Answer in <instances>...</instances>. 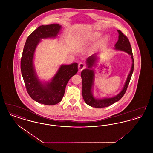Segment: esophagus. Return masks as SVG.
<instances>
[{"label":"esophagus","mask_w":153,"mask_h":153,"mask_svg":"<svg viewBox=\"0 0 153 153\" xmlns=\"http://www.w3.org/2000/svg\"><path fill=\"white\" fill-rule=\"evenodd\" d=\"M85 68H86V65L84 62H80V64H79V69L80 71H82Z\"/></svg>","instance_id":"1"}]
</instances>
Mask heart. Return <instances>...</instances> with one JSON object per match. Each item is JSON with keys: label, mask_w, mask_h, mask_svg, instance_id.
Wrapping results in <instances>:
<instances>
[{"label": "heart", "mask_w": 153, "mask_h": 153, "mask_svg": "<svg viewBox=\"0 0 153 153\" xmlns=\"http://www.w3.org/2000/svg\"><path fill=\"white\" fill-rule=\"evenodd\" d=\"M100 36V34L99 33H95L94 34H92V36H91V39H96L97 38H98ZM107 40V37H104L102 39V41H105Z\"/></svg>", "instance_id": "b5f03b06"}]
</instances>
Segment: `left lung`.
<instances>
[{"label": "left lung", "mask_w": 153, "mask_h": 153, "mask_svg": "<svg viewBox=\"0 0 153 153\" xmlns=\"http://www.w3.org/2000/svg\"><path fill=\"white\" fill-rule=\"evenodd\" d=\"M117 31L119 33V39L115 45V49L125 51L131 56L132 64L130 72L127 77L123 89L118 95L113 97L96 99L94 97L92 92L94 81V72L93 69H91L95 63L96 56L94 54L88 58L86 61L88 69L82 71L81 77L82 82V97L85 103L91 107L97 108H102L108 107L119 101L125 94L131 80V76L134 71V58L131 45L128 38L121 31L117 30Z\"/></svg>", "instance_id": "left-lung-1"}]
</instances>
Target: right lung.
I'll return each mask as SVG.
<instances>
[{"mask_svg":"<svg viewBox=\"0 0 153 153\" xmlns=\"http://www.w3.org/2000/svg\"><path fill=\"white\" fill-rule=\"evenodd\" d=\"M61 28L59 24L40 26L28 36L21 61L22 77L27 93L34 100L47 105L61 102L69 80L78 71L77 63L62 65L50 82L43 84L38 79L33 65V57L41 39L54 38Z\"/></svg>","mask_w":153,"mask_h":153,"instance_id":"right-lung-1","label":"right lung"}]
</instances>
